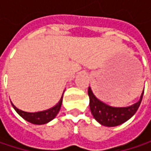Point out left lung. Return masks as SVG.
Masks as SVG:
<instances>
[{"mask_svg": "<svg viewBox=\"0 0 151 151\" xmlns=\"http://www.w3.org/2000/svg\"><path fill=\"white\" fill-rule=\"evenodd\" d=\"M144 89L140 96V100L133 105L125 107H115L107 105L100 101L93 93L91 87H88L89 106L93 118L102 126L115 127L129 120L137 111L141 104Z\"/></svg>", "mask_w": 151, "mask_h": 151, "instance_id": "1", "label": "left lung"}]
</instances>
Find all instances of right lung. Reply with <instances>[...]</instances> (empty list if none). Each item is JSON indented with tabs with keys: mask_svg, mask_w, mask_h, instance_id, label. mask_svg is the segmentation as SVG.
<instances>
[{
	"mask_svg": "<svg viewBox=\"0 0 151 151\" xmlns=\"http://www.w3.org/2000/svg\"><path fill=\"white\" fill-rule=\"evenodd\" d=\"M65 92V91H64ZM64 94V93H63ZM62 101H63V95L61 97V99L59 100V101L50 108L46 109L44 111H39V112H35V113H29V112H25L22 111L19 108H17L13 103H11L14 109L16 111V113L22 117L25 121L32 123V124H36V125H42V124H46L49 122H50L51 120H53L57 114H58L60 107L62 105Z\"/></svg>",
	"mask_w": 151,
	"mask_h": 151,
	"instance_id": "1",
	"label": "right lung"
}]
</instances>
